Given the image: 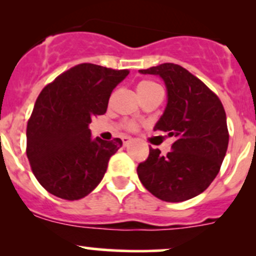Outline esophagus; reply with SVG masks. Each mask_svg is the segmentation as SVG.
Masks as SVG:
<instances>
[{"label":"esophagus","mask_w":256,"mask_h":256,"mask_svg":"<svg viewBox=\"0 0 256 256\" xmlns=\"http://www.w3.org/2000/svg\"><path fill=\"white\" fill-rule=\"evenodd\" d=\"M131 141H132V138H128V136H124V138H122V142H124V144H125V146L130 144Z\"/></svg>","instance_id":"esophagus-1"}]
</instances>
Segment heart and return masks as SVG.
<instances>
[{
  "mask_svg": "<svg viewBox=\"0 0 256 256\" xmlns=\"http://www.w3.org/2000/svg\"><path fill=\"white\" fill-rule=\"evenodd\" d=\"M157 86H158V85L154 84V82H150V80H142V82H140L138 84L136 90H138V96H142V95L147 94V92H150L152 89H154V88H157Z\"/></svg>",
  "mask_w": 256,
  "mask_h": 256,
  "instance_id": "obj_1",
  "label": "heart"
}]
</instances>
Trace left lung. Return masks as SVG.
Returning a JSON list of instances; mask_svg holds the SVG:
<instances>
[{
    "mask_svg": "<svg viewBox=\"0 0 256 256\" xmlns=\"http://www.w3.org/2000/svg\"><path fill=\"white\" fill-rule=\"evenodd\" d=\"M138 72L164 80L167 104L154 131L174 138L166 156L150 148L148 158L138 167V178L164 202L190 200L207 190L226 157L229 134L223 105L204 82L177 64Z\"/></svg>",
    "mask_w": 256,
    "mask_h": 256,
    "instance_id": "obj_1",
    "label": "left lung"
}]
</instances>
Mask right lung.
<instances>
[{"mask_svg": "<svg viewBox=\"0 0 256 256\" xmlns=\"http://www.w3.org/2000/svg\"><path fill=\"white\" fill-rule=\"evenodd\" d=\"M128 70L84 63L40 92L27 125V157L49 193L66 200L84 198L102 182L120 138H92L89 124L106 112L112 90Z\"/></svg>", "mask_w": 256, "mask_h": 256, "instance_id": "add662e5", "label": "right lung"}]
</instances>
